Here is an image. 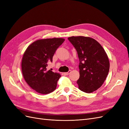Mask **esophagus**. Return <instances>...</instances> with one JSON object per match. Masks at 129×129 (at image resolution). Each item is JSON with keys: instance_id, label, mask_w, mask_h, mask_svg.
<instances>
[{"instance_id": "34e87169", "label": "esophagus", "mask_w": 129, "mask_h": 129, "mask_svg": "<svg viewBox=\"0 0 129 129\" xmlns=\"http://www.w3.org/2000/svg\"><path fill=\"white\" fill-rule=\"evenodd\" d=\"M71 72V71H69L68 72H67V73H64V74L65 75H69V73Z\"/></svg>"}]
</instances>
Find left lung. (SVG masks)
<instances>
[{"label": "left lung", "mask_w": 129, "mask_h": 129, "mask_svg": "<svg viewBox=\"0 0 129 129\" xmlns=\"http://www.w3.org/2000/svg\"><path fill=\"white\" fill-rule=\"evenodd\" d=\"M68 39L76 49L80 60V78L77 81L79 89L87 93L96 91L102 86L109 71L106 52L91 38L71 37Z\"/></svg>", "instance_id": "8db88e82"}]
</instances>
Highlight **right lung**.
<instances>
[{
	"mask_svg": "<svg viewBox=\"0 0 129 129\" xmlns=\"http://www.w3.org/2000/svg\"><path fill=\"white\" fill-rule=\"evenodd\" d=\"M64 41V39L56 38L38 40L25 50L21 62L22 75L26 83L37 92L47 94L55 90L61 75L47 71L46 67Z\"/></svg>",
	"mask_w": 129,
	"mask_h": 129,
	"instance_id": "right-lung-1",
	"label": "right lung"
}]
</instances>
